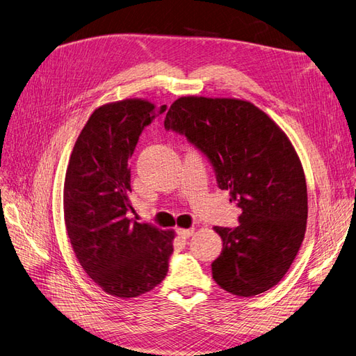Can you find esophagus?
Here are the masks:
<instances>
[{"label": "esophagus", "instance_id": "esophagus-1", "mask_svg": "<svg viewBox=\"0 0 356 356\" xmlns=\"http://www.w3.org/2000/svg\"><path fill=\"white\" fill-rule=\"evenodd\" d=\"M177 233H178V236L179 238H182V239H188L190 236L195 233V229H178L177 230Z\"/></svg>", "mask_w": 356, "mask_h": 356}]
</instances>
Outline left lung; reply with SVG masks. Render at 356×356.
<instances>
[{"instance_id":"obj_1","label":"left lung","mask_w":356,"mask_h":356,"mask_svg":"<svg viewBox=\"0 0 356 356\" xmlns=\"http://www.w3.org/2000/svg\"><path fill=\"white\" fill-rule=\"evenodd\" d=\"M165 129L186 135L208 157L218 187L242 211L238 227H213L222 239L213 281L239 297L275 286L293 264L307 221L305 172L288 136L251 102L203 96L177 99Z\"/></svg>"}]
</instances>
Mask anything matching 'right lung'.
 I'll return each mask as SVG.
<instances>
[{"mask_svg": "<svg viewBox=\"0 0 356 356\" xmlns=\"http://www.w3.org/2000/svg\"><path fill=\"white\" fill-rule=\"evenodd\" d=\"M166 105L124 99L96 108L72 148L63 186V215L84 272L106 294L131 298L163 281L174 230L129 220L134 211L132 157L138 139Z\"/></svg>", "mask_w": 356, "mask_h": 356, "instance_id": "1", "label": "right lung"}]
</instances>
